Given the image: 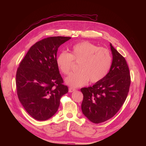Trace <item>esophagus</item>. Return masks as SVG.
Masks as SVG:
<instances>
[{
  "mask_svg": "<svg viewBox=\"0 0 146 146\" xmlns=\"http://www.w3.org/2000/svg\"><path fill=\"white\" fill-rule=\"evenodd\" d=\"M74 91H76V90L74 89V88H69V92H74Z\"/></svg>",
  "mask_w": 146,
  "mask_h": 146,
  "instance_id": "1",
  "label": "esophagus"
}]
</instances>
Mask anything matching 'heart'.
<instances>
[{
	"mask_svg": "<svg viewBox=\"0 0 146 146\" xmlns=\"http://www.w3.org/2000/svg\"><path fill=\"white\" fill-rule=\"evenodd\" d=\"M73 61L79 62L78 71L70 74L65 82L70 87L78 88L85 85L89 80L92 83L103 80L111 68L112 56L107 48L83 41L74 45L70 54L61 52L56 61L61 71L67 75L71 70Z\"/></svg>",
	"mask_w": 146,
	"mask_h": 146,
	"instance_id": "1",
	"label": "heart"
}]
</instances>
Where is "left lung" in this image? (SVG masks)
I'll use <instances>...</instances> for the list:
<instances>
[{
	"mask_svg": "<svg viewBox=\"0 0 146 146\" xmlns=\"http://www.w3.org/2000/svg\"><path fill=\"white\" fill-rule=\"evenodd\" d=\"M110 48L113 61L107 76L92 86L80 90L83 95V114L94 123L104 122L115 115L129 91L130 75L126 60L111 44Z\"/></svg>",
	"mask_w": 146,
	"mask_h": 146,
	"instance_id": "1",
	"label": "left lung"
}]
</instances>
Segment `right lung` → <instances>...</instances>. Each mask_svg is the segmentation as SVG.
Masks as SVG:
<instances>
[{"label":"right lung","mask_w":146,"mask_h":146,"mask_svg":"<svg viewBox=\"0 0 146 146\" xmlns=\"http://www.w3.org/2000/svg\"><path fill=\"white\" fill-rule=\"evenodd\" d=\"M70 37L44 38L30 48L16 76L19 100L30 115L46 121L58 110L60 99L68 92L56 64L58 47Z\"/></svg>","instance_id":"1"}]
</instances>
